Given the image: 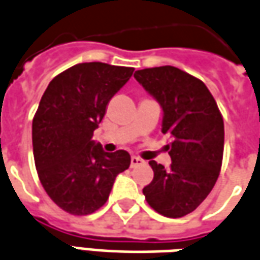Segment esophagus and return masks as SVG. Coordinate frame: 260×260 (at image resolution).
Segmentation results:
<instances>
[{
    "instance_id": "34e87169",
    "label": "esophagus",
    "mask_w": 260,
    "mask_h": 260,
    "mask_svg": "<svg viewBox=\"0 0 260 260\" xmlns=\"http://www.w3.org/2000/svg\"><path fill=\"white\" fill-rule=\"evenodd\" d=\"M141 165H143V160L141 157H138V156L131 157V168H136V166H141Z\"/></svg>"
}]
</instances>
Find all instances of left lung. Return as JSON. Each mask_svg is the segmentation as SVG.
I'll return each instance as SVG.
<instances>
[{"mask_svg": "<svg viewBox=\"0 0 260 260\" xmlns=\"http://www.w3.org/2000/svg\"><path fill=\"white\" fill-rule=\"evenodd\" d=\"M134 77L160 104L161 132L172 138L166 146L170 168L149 161L153 180L143 187V194L155 211L180 218L206 200L218 179L224 119L206 84L177 67L143 69Z\"/></svg>", "mask_w": 260, "mask_h": 260, "instance_id": "obj_1", "label": "left lung"}]
</instances>
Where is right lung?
<instances>
[{
  "instance_id": "obj_1",
  "label": "right lung",
  "mask_w": 260,
  "mask_h": 260,
  "mask_svg": "<svg viewBox=\"0 0 260 260\" xmlns=\"http://www.w3.org/2000/svg\"><path fill=\"white\" fill-rule=\"evenodd\" d=\"M134 67L79 63L57 74L42 95L32 145L38 176L54 204L73 215L104 206L118 174L129 168L126 150L104 152L92 134Z\"/></svg>"
}]
</instances>
